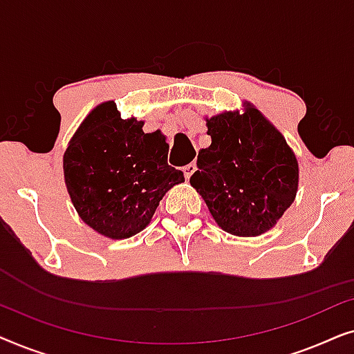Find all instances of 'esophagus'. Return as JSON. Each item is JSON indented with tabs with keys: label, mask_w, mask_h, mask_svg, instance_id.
Listing matches in <instances>:
<instances>
[{
	"label": "esophagus",
	"mask_w": 354,
	"mask_h": 354,
	"mask_svg": "<svg viewBox=\"0 0 354 354\" xmlns=\"http://www.w3.org/2000/svg\"><path fill=\"white\" fill-rule=\"evenodd\" d=\"M195 171H196V164H195V162L187 164V166L183 167V174H185V178H187V180L193 176V172H195Z\"/></svg>",
	"instance_id": "34e87169"
}]
</instances>
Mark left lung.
<instances>
[{
    "mask_svg": "<svg viewBox=\"0 0 354 354\" xmlns=\"http://www.w3.org/2000/svg\"><path fill=\"white\" fill-rule=\"evenodd\" d=\"M211 145L190 183L222 230L258 236L272 229L298 190V161L283 135L254 108L206 119Z\"/></svg>",
    "mask_w": 354,
    "mask_h": 354,
    "instance_id": "left-lung-1",
    "label": "left lung"
}]
</instances>
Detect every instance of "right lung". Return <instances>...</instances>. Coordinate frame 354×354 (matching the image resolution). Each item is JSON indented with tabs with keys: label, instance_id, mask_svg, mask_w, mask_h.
I'll use <instances>...</instances> for the list:
<instances>
[{
	"label": "right lung",
	"instance_id": "right-lung-1",
	"mask_svg": "<svg viewBox=\"0 0 354 354\" xmlns=\"http://www.w3.org/2000/svg\"><path fill=\"white\" fill-rule=\"evenodd\" d=\"M169 145L143 122L122 119L114 101L96 106L69 142L62 159L67 192L82 221L113 240L149 224L159 201L183 172L167 164Z\"/></svg>",
	"mask_w": 354,
	"mask_h": 354
}]
</instances>
